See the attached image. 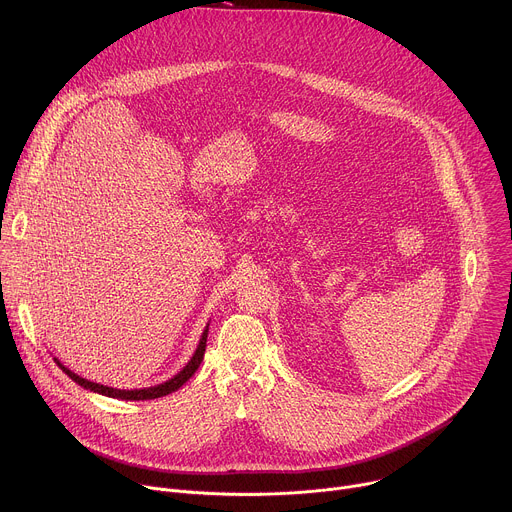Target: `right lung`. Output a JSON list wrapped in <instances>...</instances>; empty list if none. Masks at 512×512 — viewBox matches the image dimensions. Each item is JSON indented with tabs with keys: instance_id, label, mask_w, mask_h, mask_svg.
Masks as SVG:
<instances>
[{
	"instance_id": "right-lung-1",
	"label": "right lung",
	"mask_w": 512,
	"mask_h": 512,
	"mask_svg": "<svg viewBox=\"0 0 512 512\" xmlns=\"http://www.w3.org/2000/svg\"><path fill=\"white\" fill-rule=\"evenodd\" d=\"M206 338H208V324H206V328L200 336V342H198L192 358L186 362V367L178 375H174L172 379H168L160 385H154V387H145V389H113V387H107V385H99V383H93L89 379L79 377L77 373H72L70 369L64 367V364L58 358H54V362L58 364L62 373H66L72 381H75L77 385H81L87 391H93V393H99V395H105V397H113V399H123V401H148V399H158V397H164V395H170V393L178 391L196 373V369L200 367V362L204 358Z\"/></svg>"
}]
</instances>
